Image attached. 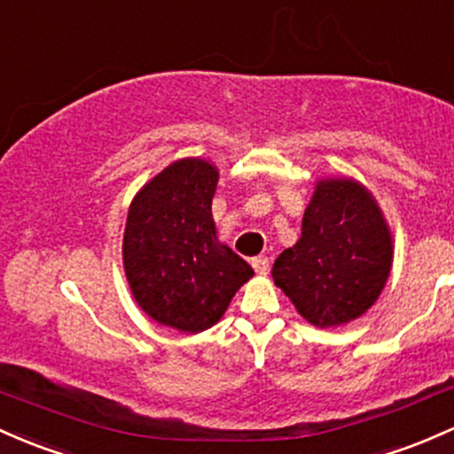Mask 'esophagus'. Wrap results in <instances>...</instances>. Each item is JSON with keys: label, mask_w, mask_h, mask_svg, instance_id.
I'll return each mask as SVG.
<instances>
[{"label": "esophagus", "mask_w": 454, "mask_h": 454, "mask_svg": "<svg viewBox=\"0 0 454 454\" xmlns=\"http://www.w3.org/2000/svg\"><path fill=\"white\" fill-rule=\"evenodd\" d=\"M253 268H255L257 275H268V268H270V260L266 255L253 257Z\"/></svg>", "instance_id": "34e87169"}]
</instances>
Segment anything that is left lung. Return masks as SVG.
Wrapping results in <instances>:
<instances>
[{
	"mask_svg": "<svg viewBox=\"0 0 454 454\" xmlns=\"http://www.w3.org/2000/svg\"><path fill=\"white\" fill-rule=\"evenodd\" d=\"M394 262V238L381 206L359 179H316L301 238L272 266L309 325L340 326L357 320L381 296Z\"/></svg>",
	"mask_w": 454,
	"mask_h": 454,
	"instance_id": "obj_1",
	"label": "left lung"
}]
</instances>
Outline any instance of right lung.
I'll list each match as a JSON object with an SVG mask.
<instances>
[{
	"mask_svg": "<svg viewBox=\"0 0 454 454\" xmlns=\"http://www.w3.org/2000/svg\"><path fill=\"white\" fill-rule=\"evenodd\" d=\"M218 167L179 158L131 199L123 270L131 296L158 325L201 333L225 316L255 272L218 238L212 199Z\"/></svg>",
	"mask_w": 454,
	"mask_h": 454,
	"instance_id": "obj_1",
	"label": "right lung"
}]
</instances>
